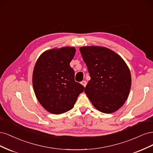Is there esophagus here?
Here are the masks:
<instances>
[{"instance_id":"obj_1","label":"esophagus","mask_w":153,"mask_h":153,"mask_svg":"<svg viewBox=\"0 0 153 153\" xmlns=\"http://www.w3.org/2000/svg\"><path fill=\"white\" fill-rule=\"evenodd\" d=\"M81 84H82V85H84V87H85L86 85H87V82H86L85 80H83V81L81 82Z\"/></svg>"}]
</instances>
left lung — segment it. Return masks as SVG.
<instances>
[{
    "mask_svg": "<svg viewBox=\"0 0 153 153\" xmlns=\"http://www.w3.org/2000/svg\"><path fill=\"white\" fill-rule=\"evenodd\" d=\"M80 51L91 76L85 93L100 112H115L125 103L131 88V73L126 62L105 47H83Z\"/></svg>",
    "mask_w": 153,
    "mask_h": 153,
    "instance_id": "obj_1",
    "label": "left lung"
}]
</instances>
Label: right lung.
Listing matches in <instances>:
<instances>
[{
	"label": "right lung",
	"mask_w": 153,
	"mask_h": 153,
	"mask_svg": "<svg viewBox=\"0 0 153 153\" xmlns=\"http://www.w3.org/2000/svg\"><path fill=\"white\" fill-rule=\"evenodd\" d=\"M74 47L46 51L35 64L32 84L37 99L50 113L61 114L70 110L84 87L75 80L69 66L75 54Z\"/></svg>",
	"instance_id": "obj_1"
}]
</instances>
